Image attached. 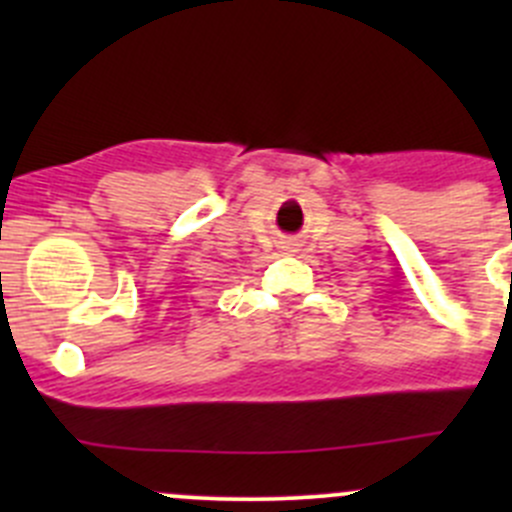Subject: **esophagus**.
<instances>
[{
	"mask_svg": "<svg viewBox=\"0 0 512 512\" xmlns=\"http://www.w3.org/2000/svg\"><path fill=\"white\" fill-rule=\"evenodd\" d=\"M294 245H297V242H294L292 237H287V240H285V247H294Z\"/></svg>",
	"mask_w": 512,
	"mask_h": 512,
	"instance_id": "esophagus-1",
	"label": "esophagus"
}]
</instances>
